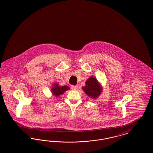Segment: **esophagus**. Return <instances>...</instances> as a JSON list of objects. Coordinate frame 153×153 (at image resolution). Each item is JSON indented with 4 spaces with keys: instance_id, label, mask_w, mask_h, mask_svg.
<instances>
[{
    "instance_id": "34e87169",
    "label": "esophagus",
    "mask_w": 153,
    "mask_h": 153,
    "mask_svg": "<svg viewBox=\"0 0 153 153\" xmlns=\"http://www.w3.org/2000/svg\"><path fill=\"white\" fill-rule=\"evenodd\" d=\"M71 88L73 90H76L78 88V86L77 85H72Z\"/></svg>"
}]
</instances>
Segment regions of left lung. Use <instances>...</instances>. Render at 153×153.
Listing matches in <instances>:
<instances>
[{
    "label": "left lung",
    "instance_id": "1",
    "mask_svg": "<svg viewBox=\"0 0 153 153\" xmlns=\"http://www.w3.org/2000/svg\"><path fill=\"white\" fill-rule=\"evenodd\" d=\"M82 89L87 95L92 99L97 98L101 94L102 89L97 79L92 76L87 80L85 85Z\"/></svg>",
    "mask_w": 153,
    "mask_h": 153
}]
</instances>
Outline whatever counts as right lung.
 Instances as JSON below:
<instances>
[{"label":"right lung","instance_id":"right-lung-1","mask_svg":"<svg viewBox=\"0 0 153 153\" xmlns=\"http://www.w3.org/2000/svg\"><path fill=\"white\" fill-rule=\"evenodd\" d=\"M70 89V88L68 86H59L57 83H54L51 88V91L53 95L56 97H58L59 96L63 94L66 91H68Z\"/></svg>","mask_w":153,"mask_h":153}]
</instances>
